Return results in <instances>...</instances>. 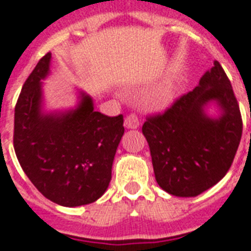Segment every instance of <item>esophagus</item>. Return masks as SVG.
I'll use <instances>...</instances> for the list:
<instances>
[{"instance_id":"obj_1","label":"esophagus","mask_w":251,"mask_h":251,"mask_svg":"<svg viewBox=\"0 0 251 251\" xmlns=\"http://www.w3.org/2000/svg\"><path fill=\"white\" fill-rule=\"evenodd\" d=\"M139 126V118L135 113H129L125 117V127L127 129H137Z\"/></svg>"}]
</instances>
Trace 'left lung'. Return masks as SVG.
<instances>
[{"mask_svg":"<svg viewBox=\"0 0 251 251\" xmlns=\"http://www.w3.org/2000/svg\"><path fill=\"white\" fill-rule=\"evenodd\" d=\"M218 101L222 117L212 120L202 108ZM159 186L177 197H197L226 175L242 135V118L233 88L218 61L199 86L176 99L142 126Z\"/></svg>","mask_w":251,"mask_h":251,"instance_id":"obj_1","label":"left lung"}]
</instances>
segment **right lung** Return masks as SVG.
<instances>
[{
    "instance_id": "right-lung-1",
    "label": "right lung",
    "mask_w": 251,
    "mask_h": 251,
    "mask_svg": "<svg viewBox=\"0 0 251 251\" xmlns=\"http://www.w3.org/2000/svg\"><path fill=\"white\" fill-rule=\"evenodd\" d=\"M50 52L25 79L14 114V150L31 182L49 201L76 207L98 201L109 186L112 164L125 127L124 116L94 110L82 94L75 110L43 114L41 83Z\"/></svg>"
}]
</instances>
